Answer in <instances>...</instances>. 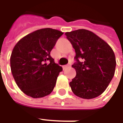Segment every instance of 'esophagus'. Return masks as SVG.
<instances>
[{
	"label": "esophagus",
	"mask_w": 123,
	"mask_h": 123,
	"mask_svg": "<svg viewBox=\"0 0 123 123\" xmlns=\"http://www.w3.org/2000/svg\"><path fill=\"white\" fill-rule=\"evenodd\" d=\"M70 67V65H66V66H64L63 67V69H66V68H69Z\"/></svg>",
	"instance_id": "34e87169"
}]
</instances>
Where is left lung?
Returning <instances> with one entry per match:
<instances>
[{
    "instance_id": "left-lung-1",
    "label": "left lung",
    "mask_w": 123,
    "mask_h": 123,
    "mask_svg": "<svg viewBox=\"0 0 123 123\" xmlns=\"http://www.w3.org/2000/svg\"><path fill=\"white\" fill-rule=\"evenodd\" d=\"M65 34L76 53L77 62L72 65L76 76L69 82L72 91L84 99L98 97L114 75V52L107 42L88 30H76Z\"/></svg>"
}]
</instances>
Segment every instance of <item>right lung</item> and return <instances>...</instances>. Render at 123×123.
I'll return each instance as SVG.
<instances>
[{"label":"right lung","mask_w":123,"mask_h":123,"mask_svg":"<svg viewBox=\"0 0 123 123\" xmlns=\"http://www.w3.org/2000/svg\"><path fill=\"white\" fill-rule=\"evenodd\" d=\"M63 32L45 28L22 37L13 48L11 70L17 86L26 95L39 98L54 90L62 68L55 63L50 52Z\"/></svg>","instance_id":"add662e5"}]
</instances>
